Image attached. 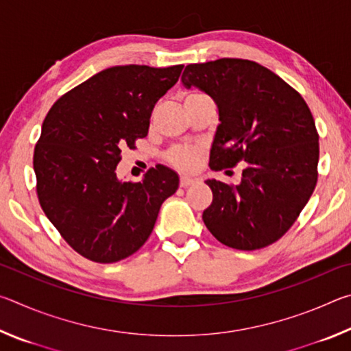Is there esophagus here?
<instances>
[{
  "label": "esophagus",
  "instance_id": "esophagus-1",
  "mask_svg": "<svg viewBox=\"0 0 351 351\" xmlns=\"http://www.w3.org/2000/svg\"><path fill=\"white\" fill-rule=\"evenodd\" d=\"M193 182H197V180H193V178H190V176H181L180 186L181 187H189V186H192Z\"/></svg>",
  "mask_w": 351,
  "mask_h": 351
}]
</instances>
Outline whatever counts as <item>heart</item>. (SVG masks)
Segmentation results:
<instances>
[{"label": "heart", "instance_id": "1", "mask_svg": "<svg viewBox=\"0 0 351 351\" xmlns=\"http://www.w3.org/2000/svg\"><path fill=\"white\" fill-rule=\"evenodd\" d=\"M197 96H203V94L190 93L186 99L197 97ZM198 156H199L198 147L181 145V147H175L173 150L169 153V161L173 164L175 167L181 169V170H192L198 162Z\"/></svg>", "mask_w": 351, "mask_h": 351}]
</instances>
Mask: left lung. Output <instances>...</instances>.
Masks as SVG:
<instances>
[{"label":"left lung","instance_id":"left-lung-1","mask_svg":"<svg viewBox=\"0 0 351 351\" xmlns=\"http://www.w3.org/2000/svg\"><path fill=\"white\" fill-rule=\"evenodd\" d=\"M182 85L213 99L219 123L212 170L246 162L239 186L207 180L203 221L223 245L254 251L288 232L317 182L319 134L304 97L261 64L243 58L189 64Z\"/></svg>","mask_w":351,"mask_h":351}]
</instances>
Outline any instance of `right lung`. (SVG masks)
<instances>
[{
	"instance_id": "1",
	"label": "right lung",
	"mask_w": 351,
	"mask_h": 351,
	"mask_svg": "<svg viewBox=\"0 0 351 351\" xmlns=\"http://www.w3.org/2000/svg\"><path fill=\"white\" fill-rule=\"evenodd\" d=\"M182 64L112 66L52 105L34 150L37 195L63 240L83 257L114 263L144 245L180 178L158 164L141 182L117 180L121 148L145 138L154 105Z\"/></svg>"
}]
</instances>
